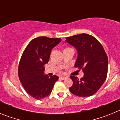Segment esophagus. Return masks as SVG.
Here are the masks:
<instances>
[{
	"instance_id": "1",
	"label": "esophagus",
	"mask_w": 120,
	"mask_h": 120,
	"mask_svg": "<svg viewBox=\"0 0 120 120\" xmlns=\"http://www.w3.org/2000/svg\"><path fill=\"white\" fill-rule=\"evenodd\" d=\"M62 80H65V79H67L68 78V77H67V76H61V77H60Z\"/></svg>"
}]
</instances>
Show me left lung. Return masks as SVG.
I'll return each mask as SVG.
<instances>
[{"mask_svg":"<svg viewBox=\"0 0 120 120\" xmlns=\"http://www.w3.org/2000/svg\"><path fill=\"white\" fill-rule=\"evenodd\" d=\"M65 42L76 49L77 57L75 67L82 68L84 73L80 79L70 76L73 83L70 91L79 97H90L99 90L106 79L108 67L106 53L99 41L86 34L67 37Z\"/></svg>","mask_w":120,"mask_h":120,"instance_id":"8db88e82","label":"left lung"}]
</instances>
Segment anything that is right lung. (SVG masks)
Here are the masks:
<instances>
[{
  "label": "right lung",
  "mask_w": 120,
  "mask_h": 120,
  "mask_svg": "<svg viewBox=\"0 0 120 120\" xmlns=\"http://www.w3.org/2000/svg\"><path fill=\"white\" fill-rule=\"evenodd\" d=\"M61 41V38H36L29 43L21 57L19 79L26 92L36 99L48 96L59 79L56 75L49 77L45 75L44 65L49 61L52 49Z\"/></svg>",
  "instance_id": "obj_1"
}]
</instances>
